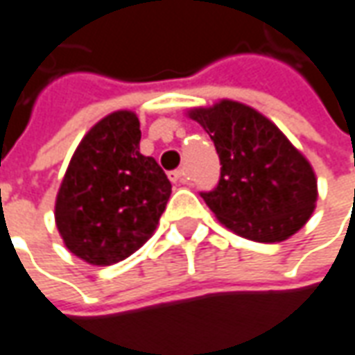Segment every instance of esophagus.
Segmentation results:
<instances>
[{"label": "esophagus", "mask_w": 355, "mask_h": 355, "mask_svg": "<svg viewBox=\"0 0 355 355\" xmlns=\"http://www.w3.org/2000/svg\"><path fill=\"white\" fill-rule=\"evenodd\" d=\"M169 180L171 182H186V171L184 169L169 171Z\"/></svg>", "instance_id": "obj_1"}]
</instances>
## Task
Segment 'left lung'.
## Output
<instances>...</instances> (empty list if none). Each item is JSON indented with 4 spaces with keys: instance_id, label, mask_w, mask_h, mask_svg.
Wrapping results in <instances>:
<instances>
[{
    "instance_id": "1",
    "label": "left lung",
    "mask_w": 355,
    "mask_h": 355,
    "mask_svg": "<svg viewBox=\"0 0 355 355\" xmlns=\"http://www.w3.org/2000/svg\"><path fill=\"white\" fill-rule=\"evenodd\" d=\"M188 116L207 131L220 159L218 184L201 198L226 228L275 243L308 223L318 200L312 165L268 117L236 101Z\"/></svg>"
}]
</instances>
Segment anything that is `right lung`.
<instances>
[{"mask_svg":"<svg viewBox=\"0 0 355 355\" xmlns=\"http://www.w3.org/2000/svg\"><path fill=\"white\" fill-rule=\"evenodd\" d=\"M139 144V117L119 110L83 137L66 169L55 220L68 251L89 264L110 266L139 251L169 201V178Z\"/></svg>","mask_w":355,"mask_h":355,"instance_id":"1","label":"right lung"}]
</instances>
